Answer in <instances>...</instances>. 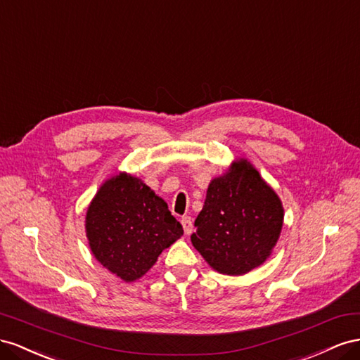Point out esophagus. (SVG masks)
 I'll list each match as a JSON object with an SVG mask.
<instances>
[{
  "label": "esophagus",
  "mask_w": 360,
  "mask_h": 360,
  "mask_svg": "<svg viewBox=\"0 0 360 360\" xmlns=\"http://www.w3.org/2000/svg\"><path fill=\"white\" fill-rule=\"evenodd\" d=\"M181 223H182V228H184V232H186V235H190L193 232V220H191V217L186 215V217L181 219Z\"/></svg>",
  "instance_id": "obj_1"
}]
</instances>
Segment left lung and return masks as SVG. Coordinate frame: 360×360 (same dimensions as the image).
Returning a JSON list of instances; mask_svg holds the SVG:
<instances>
[{
    "label": "left lung",
    "mask_w": 360,
    "mask_h": 360,
    "mask_svg": "<svg viewBox=\"0 0 360 360\" xmlns=\"http://www.w3.org/2000/svg\"><path fill=\"white\" fill-rule=\"evenodd\" d=\"M283 205L248 158L212 178L191 243L212 270L241 276L273 253L283 226Z\"/></svg>",
    "instance_id": "8db88e82"
}]
</instances>
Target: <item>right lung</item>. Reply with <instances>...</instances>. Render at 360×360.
Masks as SVG:
<instances>
[{
  "label": "right lung",
  "instance_id": "right-lung-1",
  "mask_svg": "<svg viewBox=\"0 0 360 360\" xmlns=\"http://www.w3.org/2000/svg\"><path fill=\"white\" fill-rule=\"evenodd\" d=\"M182 233L167 203L127 172L102 184L87 207L89 248L96 261L123 282L145 276Z\"/></svg>",
  "mask_w": 360,
  "mask_h": 360
}]
</instances>
